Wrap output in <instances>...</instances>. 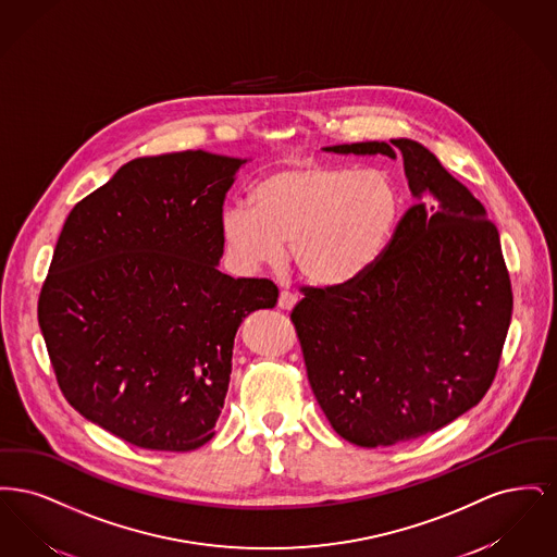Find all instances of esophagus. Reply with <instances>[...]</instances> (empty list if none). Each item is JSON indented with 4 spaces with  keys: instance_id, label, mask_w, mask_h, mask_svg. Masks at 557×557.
<instances>
[{
    "instance_id": "esophagus-1",
    "label": "esophagus",
    "mask_w": 557,
    "mask_h": 557,
    "mask_svg": "<svg viewBox=\"0 0 557 557\" xmlns=\"http://www.w3.org/2000/svg\"><path fill=\"white\" fill-rule=\"evenodd\" d=\"M296 302H298V296L296 294H292V292L288 290H282L280 292V309H284V311H290V309H294L296 307Z\"/></svg>"
}]
</instances>
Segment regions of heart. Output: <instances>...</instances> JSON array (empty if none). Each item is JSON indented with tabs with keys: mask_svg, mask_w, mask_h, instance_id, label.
Here are the masks:
<instances>
[{
	"mask_svg": "<svg viewBox=\"0 0 557 557\" xmlns=\"http://www.w3.org/2000/svg\"><path fill=\"white\" fill-rule=\"evenodd\" d=\"M252 205L221 214V236L242 269L292 265L313 286H348L382 259L400 216V194L380 169L292 162L252 187Z\"/></svg>",
	"mask_w": 557,
	"mask_h": 557,
	"instance_id": "obj_1",
	"label": "heart"
}]
</instances>
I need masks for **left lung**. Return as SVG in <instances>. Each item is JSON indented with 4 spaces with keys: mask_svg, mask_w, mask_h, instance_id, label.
<instances>
[{
    "mask_svg": "<svg viewBox=\"0 0 557 557\" xmlns=\"http://www.w3.org/2000/svg\"><path fill=\"white\" fill-rule=\"evenodd\" d=\"M323 150L403 157L416 198L370 273L348 286L302 288L292 311L332 428L357 447H391L450 424L486 395L511 319V284L484 207L420 141Z\"/></svg>",
    "mask_w": 557,
    "mask_h": 557,
    "instance_id": "8db88e82",
    "label": "left lung"
}]
</instances>
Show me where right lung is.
I'll return each mask as SVG.
<instances>
[{"instance_id":"obj_1","label":"right lung","mask_w":557,"mask_h":557,"mask_svg":"<svg viewBox=\"0 0 557 557\" xmlns=\"http://www.w3.org/2000/svg\"><path fill=\"white\" fill-rule=\"evenodd\" d=\"M244 162L132 160L75 205L55 244L39 327L60 391L135 447L211 441L239 323L277 302L273 282L219 271L223 200Z\"/></svg>"}]
</instances>
